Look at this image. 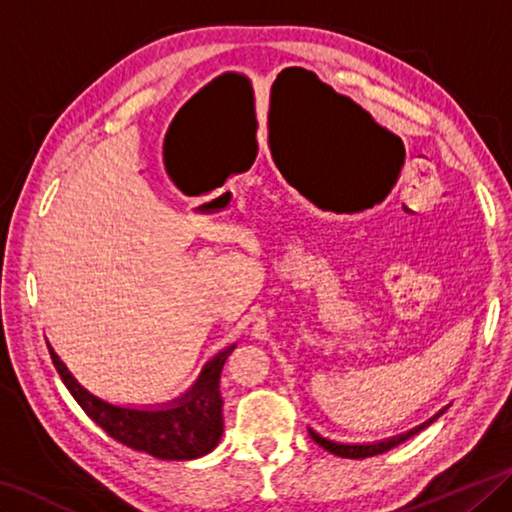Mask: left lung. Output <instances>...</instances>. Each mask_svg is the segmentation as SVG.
<instances>
[{
    "instance_id": "8db88e82",
    "label": "left lung",
    "mask_w": 512,
    "mask_h": 512,
    "mask_svg": "<svg viewBox=\"0 0 512 512\" xmlns=\"http://www.w3.org/2000/svg\"><path fill=\"white\" fill-rule=\"evenodd\" d=\"M437 417H440V415H437ZM437 417H433V419H437ZM433 419L426 421V424H421L419 428H415V431L403 433V435H399V437H392V440H385V442H378V444H339V442H330V440H326V437H321L319 433H314L312 428H310V435H312V440H314L316 444L323 446V449L330 451V453H335V456L358 460V458L378 456V453H385V451H389V449H394V446H399L401 442L408 440V437H412V435L419 433V431H424L426 426H431Z\"/></svg>"
}]
</instances>
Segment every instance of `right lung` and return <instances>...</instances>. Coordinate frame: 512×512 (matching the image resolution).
<instances>
[{
  "label": "right lung",
  "mask_w": 512,
  "mask_h": 512,
  "mask_svg": "<svg viewBox=\"0 0 512 512\" xmlns=\"http://www.w3.org/2000/svg\"><path fill=\"white\" fill-rule=\"evenodd\" d=\"M232 351L234 346L218 353L200 373L191 392L175 401L173 408L154 412L116 408L95 399L70 376L66 364L52 348L50 355L63 385L75 396L81 410L113 440L161 460H193L212 451L223 435V399L218 383H221L223 364Z\"/></svg>",
  "instance_id": "1"
}]
</instances>
